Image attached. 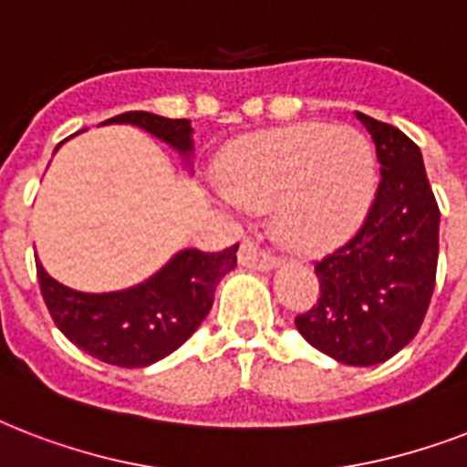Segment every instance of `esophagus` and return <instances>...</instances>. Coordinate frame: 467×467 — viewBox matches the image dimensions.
Instances as JSON below:
<instances>
[{
    "instance_id": "34e87169",
    "label": "esophagus",
    "mask_w": 467,
    "mask_h": 467,
    "mask_svg": "<svg viewBox=\"0 0 467 467\" xmlns=\"http://www.w3.org/2000/svg\"><path fill=\"white\" fill-rule=\"evenodd\" d=\"M237 262L242 266H247V269L254 271H274L278 266L276 256L266 254L264 249H259L256 244L247 242V244H242L240 252H237Z\"/></svg>"
}]
</instances>
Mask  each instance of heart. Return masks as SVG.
Segmentation results:
<instances>
[{
  "label": "heart",
  "mask_w": 467,
  "mask_h": 467,
  "mask_svg": "<svg viewBox=\"0 0 467 467\" xmlns=\"http://www.w3.org/2000/svg\"><path fill=\"white\" fill-rule=\"evenodd\" d=\"M220 171V201L271 208L274 233L298 254L347 242L376 196V152L354 128L293 123L249 135L227 150Z\"/></svg>",
  "instance_id": "b5f03b06"
}]
</instances>
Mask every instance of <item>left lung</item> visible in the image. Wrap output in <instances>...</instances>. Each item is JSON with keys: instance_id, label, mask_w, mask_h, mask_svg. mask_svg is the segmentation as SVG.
Returning <instances> with one entry per match:
<instances>
[{"instance_id": "8db88e82", "label": "left lung", "mask_w": 467, "mask_h": 467, "mask_svg": "<svg viewBox=\"0 0 467 467\" xmlns=\"http://www.w3.org/2000/svg\"><path fill=\"white\" fill-rule=\"evenodd\" d=\"M380 161L376 201L356 237L315 266L319 300L300 337L347 366H376L420 332L434 293L439 205L420 148L402 130L354 113Z\"/></svg>"}]
</instances>
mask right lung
<instances>
[{
  "label": "right lung",
  "mask_w": 467,
  "mask_h": 467,
  "mask_svg": "<svg viewBox=\"0 0 467 467\" xmlns=\"http://www.w3.org/2000/svg\"><path fill=\"white\" fill-rule=\"evenodd\" d=\"M104 123L140 128L174 150L182 169L193 171L191 120L128 111ZM234 266L237 244L223 252L189 247L130 288L84 293L55 281L36 259L40 293L57 329L89 356L120 368H145L182 347L211 312L220 278Z\"/></svg>",
  "instance_id": "add662e5"
}]
</instances>
